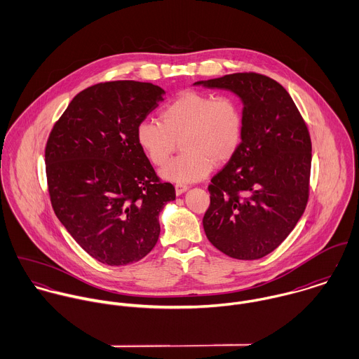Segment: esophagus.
<instances>
[{
    "instance_id": "obj_1",
    "label": "esophagus",
    "mask_w": 359,
    "mask_h": 359,
    "mask_svg": "<svg viewBox=\"0 0 359 359\" xmlns=\"http://www.w3.org/2000/svg\"><path fill=\"white\" fill-rule=\"evenodd\" d=\"M188 191V187L187 185H184V184H177L175 185V194L180 196V195H182L184 192H187Z\"/></svg>"
}]
</instances>
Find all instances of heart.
I'll return each instance as SVG.
<instances>
[{
	"instance_id": "obj_1",
	"label": "heart",
	"mask_w": 359,
	"mask_h": 359,
	"mask_svg": "<svg viewBox=\"0 0 359 359\" xmlns=\"http://www.w3.org/2000/svg\"><path fill=\"white\" fill-rule=\"evenodd\" d=\"M243 134L245 114L235 97L196 90L177 95L161 110L160 121L144 120L135 131L141 151L154 165H163L181 142L184 154L160 170L161 178L177 184L201 181L214 164L229 161Z\"/></svg>"
}]
</instances>
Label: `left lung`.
<instances>
[{
	"instance_id": "obj_1",
	"label": "left lung",
	"mask_w": 359,
	"mask_h": 359,
	"mask_svg": "<svg viewBox=\"0 0 359 359\" xmlns=\"http://www.w3.org/2000/svg\"><path fill=\"white\" fill-rule=\"evenodd\" d=\"M195 86L232 91L245 114L239 151L208 185L205 236L232 258L266 256L289 236L307 205V124L289 93L264 74L233 73Z\"/></svg>"
}]
</instances>
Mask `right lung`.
Returning <instances> with one entry per match:
<instances>
[{"label": "right lung", "mask_w": 359, "mask_h": 359, "mask_svg": "<svg viewBox=\"0 0 359 359\" xmlns=\"http://www.w3.org/2000/svg\"><path fill=\"white\" fill-rule=\"evenodd\" d=\"M164 90L133 80L86 88L55 123L46 147L52 208L72 238L107 265L147 256L160 235L158 214L175 201L141 151L135 131Z\"/></svg>", "instance_id": "add662e5"}]
</instances>
